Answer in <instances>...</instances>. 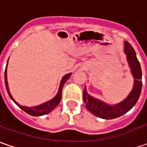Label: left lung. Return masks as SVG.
<instances>
[{"label":"left lung","instance_id":"8db88e82","mask_svg":"<svg viewBox=\"0 0 147 147\" xmlns=\"http://www.w3.org/2000/svg\"><path fill=\"white\" fill-rule=\"evenodd\" d=\"M124 52L127 56L128 65L134 78V85L132 92L123 101L119 104L110 105L103 101L91 96L86 88L83 90V100L86 108L94 115L104 119H112L124 115L131 110L138 100L142 91V69L136 52L127 42H124Z\"/></svg>","mask_w":147,"mask_h":147}]
</instances>
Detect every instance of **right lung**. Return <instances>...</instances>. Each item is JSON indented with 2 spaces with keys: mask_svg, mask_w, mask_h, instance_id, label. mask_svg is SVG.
Segmentation results:
<instances>
[{
  "mask_svg": "<svg viewBox=\"0 0 147 147\" xmlns=\"http://www.w3.org/2000/svg\"><path fill=\"white\" fill-rule=\"evenodd\" d=\"M7 65H8V61H7ZM7 65H6V68H7ZM6 68H5V88L7 90V92H8L9 96L10 99L14 101L15 104L17 105L20 108H21L24 111H25L27 114L30 115L32 116H42L44 115H47L50 112H51L52 110L58 105L59 103L60 100H61V94H62V89L63 87L65 85V82L69 78V77L71 76L72 74H68L62 78L61 79V82L59 84V91L56 94V96L54 97L53 99H51V100H48L45 103H43L42 105H39L37 106H33V107H27V106H23V105H20L17 101L14 100V99L13 98V96H11V94L9 92V89L8 86V82H7V70H6Z\"/></svg>",
  "mask_w": 147,
  "mask_h": 147,
  "instance_id": "obj_1",
  "label": "right lung"
}]
</instances>
